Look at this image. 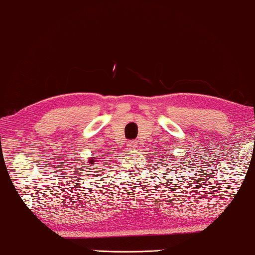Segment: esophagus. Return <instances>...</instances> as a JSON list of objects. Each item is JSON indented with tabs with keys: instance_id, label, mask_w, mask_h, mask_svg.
I'll return each mask as SVG.
<instances>
[{
	"instance_id": "esophagus-1",
	"label": "esophagus",
	"mask_w": 255,
	"mask_h": 255,
	"mask_svg": "<svg viewBox=\"0 0 255 255\" xmlns=\"http://www.w3.org/2000/svg\"><path fill=\"white\" fill-rule=\"evenodd\" d=\"M137 146V142L135 140H131L128 142V147L131 148V150H134V148H136Z\"/></svg>"
}]
</instances>
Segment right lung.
I'll use <instances>...</instances> for the list:
<instances>
[{
  "label": "right lung",
  "mask_w": 255,
  "mask_h": 255,
  "mask_svg": "<svg viewBox=\"0 0 255 255\" xmlns=\"http://www.w3.org/2000/svg\"><path fill=\"white\" fill-rule=\"evenodd\" d=\"M89 162L91 163V164H94V162H95V161H89Z\"/></svg>",
  "instance_id": "obj_1"
}]
</instances>
